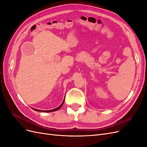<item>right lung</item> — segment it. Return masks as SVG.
Returning a JSON list of instances; mask_svg holds the SVG:
<instances>
[{
	"label": "right lung",
	"instance_id": "right-lung-1",
	"mask_svg": "<svg viewBox=\"0 0 147 147\" xmlns=\"http://www.w3.org/2000/svg\"><path fill=\"white\" fill-rule=\"evenodd\" d=\"M64 100H65V98H64L63 102H62V104L58 107H57V108H56L55 109H52V110H38V109H33V108H32V109H34L35 111H38V112H54V111H56L57 110H59V109H61V107L62 106H63V105L64 104Z\"/></svg>",
	"mask_w": 147,
	"mask_h": 147
}]
</instances>
